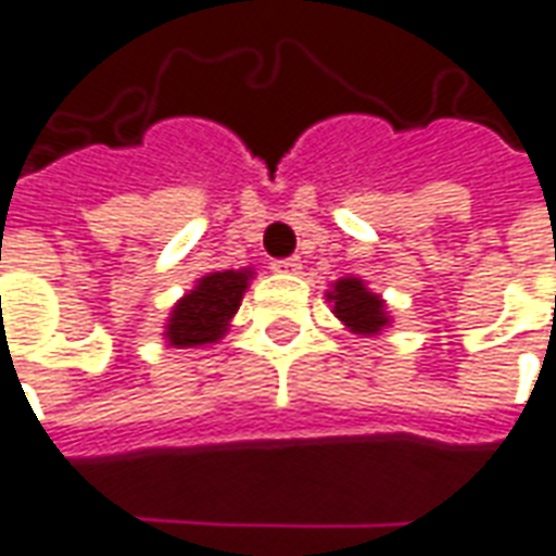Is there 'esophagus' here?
Here are the masks:
<instances>
[{
  "mask_svg": "<svg viewBox=\"0 0 556 556\" xmlns=\"http://www.w3.org/2000/svg\"><path fill=\"white\" fill-rule=\"evenodd\" d=\"M271 269H275V271H299V269H302V260H299V257L271 260Z\"/></svg>",
  "mask_w": 556,
  "mask_h": 556,
  "instance_id": "obj_1",
  "label": "esophagus"
}]
</instances>
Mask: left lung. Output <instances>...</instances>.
I'll list each match as a JSON object with an SVG mask.
<instances>
[{"instance_id": "1", "label": "left lung", "mask_w": 556, "mask_h": 556, "mask_svg": "<svg viewBox=\"0 0 556 556\" xmlns=\"http://www.w3.org/2000/svg\"><path fill=\"white\" fill-rule=\"evenodd\" d=\"M329 302H334V317L344 320V326H350L353 332L374 334L389 323L386 320L383 299L368 293V287L362 285L359 278L338 281L332 293H329Z\"/></svg>"}]
</instances>
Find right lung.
<instances>
[{"mask_svg":"<svg viewBox=\"0 0 556 556\" xmlns=\"http://www.w3.org/2000/svg\"><path fill=\"white\" fill-rule=\"evenodd\" d=\"M251 271H212L200 278L188 296L173 308L167 338L173 348H200L218 341L239 308Z\"/></svg>","mask_w":556,"mask_h":556,"instance_id":"right-lung-1","label":"right lung"}]
</instances>
